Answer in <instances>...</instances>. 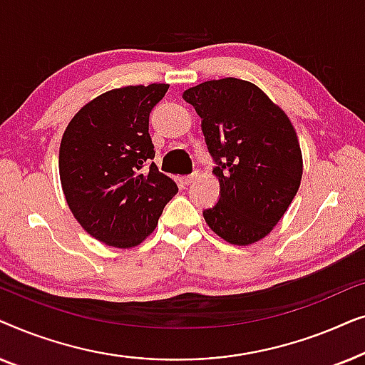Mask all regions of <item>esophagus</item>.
Here are the masks:
<instances>
[{
  "label": "esophagus",
  "instance_id": "esophagus-1",
  "mask_svg": "<svg viewBox=\"0 0 365 365\" xmlns=\"http://www.w3.org/2000/svg\"><path fill=\"white\" fill-rule=\"evenodd\" d=\"M196 178H197V173L191 174V176H182V178H181V182H182V184H191Z\"/></svg>",
  "mask_w": 365,
  "mask_h": 365
}]
</instances>
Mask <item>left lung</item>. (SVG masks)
<instances>
[{"instance_id":"1","label":"left lung","mask_w":365,"mask_h":365,"mask_svg":"<svg viewBox=\"0 0 365 365\" xmlns=\"http://www.w3.org/2000/svg\"><path fill=\"white\" fill-rule=\"evenodd\" d=\"M184 99L201 116L217 161L221 197L202 212L207 226L236 246L261 241L301 186L302 153L291 119L261 88L237 78L197 84Z\"/></svg>"}]
</instances>
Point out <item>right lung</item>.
Wrapping results in <instances>:
<instances>
[{
  "mask_svg": "<svg viewBox=\"0 0 365 365\" xmlns=\"http://www.w3.org/2000/svg\"><path fill=\"white\" fill-rule=\"evenodd\" d=\"M169 84L99 94L74 114L59 146V179L73 216L89 236L118 249L136 247L158 226L178 192L158 166L149 113Z\"/></svg>",
  "mask_w": 365,
  "mask_h": 365,
  "instance_id": "obj_1",
  "label": "right lung"
}]
</instances>
